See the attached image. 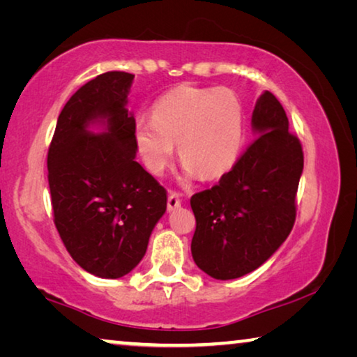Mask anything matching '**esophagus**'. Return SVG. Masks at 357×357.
<instances>
[{"instance_id":"34e87169","label":"esophagus","mask_w":357,"mask_h":357,"mask_svg":"<svg viewBox=\"0 0 357 357\" xmlns=\"http://www.w3.org/2000/svg\"><path fill=\"white\" fill-rule=\"evenodd\" d=\"M181 206V198L176 192H170L168 195V211H174Z\"/></svg>"}]
</instances>
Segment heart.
Wrapping results in <instances>:
<instances>
[{"mask_svg":"<svg viewBox=\"0 0 357 357\" xmlns=\"http://www.w3.org/2000/svg\"><path fill=\"white\" fill-rule=\"evenodd\" d=\"M244 130L243 102L231 89L181 86L155 102L153 118L135 119L132 137L151 173L165 170L178 144L185 176L214 179L236 162Z\"/></svg>","mask_w":357,"mask_h":357,"instance_id":"1","label":"heart"}]
</instances>
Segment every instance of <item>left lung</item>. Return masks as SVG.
<instances>
[{
    "label": "left lung",
    "instance_id": "1",
    "mask_svg": "<svg viewBox=\"0 0 357 357\" xmlns=\"http://www.w3.org/2000/svg\"><path fill=\"white\" fill-rule=\"evenodd\" d=\"M288 126L280 102L264 91L252 113L255 140L219 184L190 198L197 220L192 257L213 279L255 271L291 231L304 153Z\"/></svg>",
    "mask_w": 357,
    "mask_h": 357
}]
</instances>
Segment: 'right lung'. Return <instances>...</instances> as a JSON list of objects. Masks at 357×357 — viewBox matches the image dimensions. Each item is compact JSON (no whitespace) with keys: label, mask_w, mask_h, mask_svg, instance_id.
I'll list each match as a JSON object with an SVG mask.
<instances>
[{"label":"right lung","mask_w":357,"mask_h":357,"mask_svg":"<svg viewBox=\"0 0 357 357\" xmlns=\"http://www.w3.org/2000/svg\"><path fill=\"white\" fill-rule=\"evenodd\" d=\"M134 77L113 70L84 83L48 148L56 229L74 261L100 279H119L142 261L167 209V190L135 160V118L126 107Z\"/></svg>","instance_id":"add662e5"}]
</instances>
